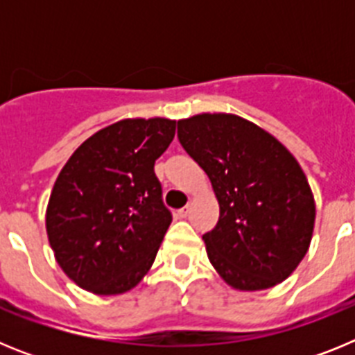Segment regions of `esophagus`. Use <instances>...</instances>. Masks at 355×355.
Here are the masks:
<instances>
[{"label":"esophagus","instance_id":"esophagus-1","mask_svg":"<svg viewBox=\"0 0 355 355\" xmlns=\"http://www.w3.org/2000/svg\"><path fill=\"white\" fill-rule=\"evenodd\" d=\"M190 206H184V208H181V209H178V215L181 216V218H187L188 215H190Z\"/></svg>","mask_w":355,"mask_h":355}]
</instances>
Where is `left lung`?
I'll list each match as a JSON object with an SVG mask.
<instances>
[{"label": "left lung", "instance_id": "left-lung-1", "mask_svg": "<svg viewBox=\"0 0 355 355\" xmlns=\"http://www.w3.org/2000/svg\"><path fill=\"white\" fill-rule=\"evenodd\" d=\"M178 139L208 174L220 216L202 234L229 286L266 290L299 266L311 243L315 199L290 150L254 122L231 114L178 121Z\"/></svg>", "mask_w": 355, "mask_h": 355}]
</instances>
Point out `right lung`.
Instances as JSON below:
<instances>
[{
	"instance_id": "1",
	"label": "right lung",
	"mask_w": 355,
	"mask_h": 355,
	"mask_svg": "<svg viewBox=\"0 0 355 355\" xmlns=\"http://www.w3.org/2000/svg\"><path fill=\"white\" fill-rule=\"evenodd\" d=\"M175 135L171 119H124L85 140L53 187L49 245L83 290L117 295L142 281L172 222L155 162Z\"/></svg>"
}]
</instances>
